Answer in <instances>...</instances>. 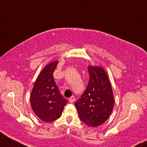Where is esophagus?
Here are the masks:
<instances>
[{
	"label": "esophagus",
	"instance_id": "34e87169",
	"mask_svg": "<svg viewBox=\"0 0 147 147\" xmlns=\"http://www.w3.org/2000/svg\"><path fill=\"white\" fill-rule=\"evenodd\" d=\"M75 96H72L71 97H70L69 99H68V101H69V102H70V103H72L74 101H75Z\"/></svg>",
	"mask_w": 147,
	"mask_h": 147
}]
</instances>
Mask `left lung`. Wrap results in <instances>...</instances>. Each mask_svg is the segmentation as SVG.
Segmentation results:
<instances>
[{
    "mask_svg": "<svg viewBox=\"0 0 147 147\" xmlns=\"http://www.w3.org/2000/svg\"><path fill=\"white\" fill-rule=\"evenodd\" d=\"M90 81L86 90L75 103L79 118L91 127H97L110 117L114 97L110 81L103 68L89 66Z\"/></svg>",
    "mask_w": 147,
    "mask_h": 147,
    "instance_id": "1",
    "label": "left lung"
}]
</instances>
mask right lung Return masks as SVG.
<instances>
[{"mask_svg":"<svg viewBox=\"0 0 147 147\" xmlns=\"http://www.w3.org/2000/svg\"><path fill=\"white\" fill-rule=\"evenodd\" d=\"M57 61L45 67L35 81L30 96V104L33 111L45 122H51L60 117L67 100L59 92L53 72Z\"/></svg>","mask_w":147,"mask_h":147,"instance_id":"1","label":"right lung"}]
</instances>
